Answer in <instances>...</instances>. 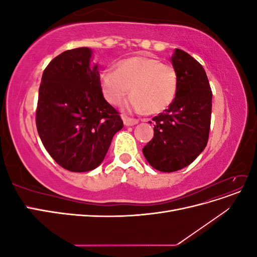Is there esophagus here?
Masks as SVG:
<instances>
[{"label": "esophagus", "mask_w": 257, "mask_h": 257, "mask_svg": "<svg viewBox=\"0 0 257 257\" xmlns=\"http://www.w3.org/2000/svg\"><path fill=\"white\" fill-rule=\"evenodd\" d=\"M123 122H124V125L126 126H132V125H135V124L138 123L137 119H133V118H128V116H123Z\"/></svg>", "instance_id": "34e87169"}]
</instances>
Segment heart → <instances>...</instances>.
Segmentation results:
<instances>
[{
    "label": "heart",
    "mask_w": 257,
    "mask_h": 257,
    "mask_svg": "<svg viewBox=\"0 0 257 257\" xmlns=\"http://www.w3.org/2000/svg\"><path fill=\"white\" fill-rule=\"evenodd\" d=\"M100 88L111 105L126 104L136 112L159 113L173 104L178 92V74L172 64L158 58L136 56L120 61L116 69L107 68L100 75Z\"/></svg>",
    "instance_id": "obj_1"
}]
</instances>
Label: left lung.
Segmentation results:
<instances>
[{
	"mask_svg": "<svg viewBox=\"0 0 257 257\" xmlns=\"http://www.w3.org/2000/svg\"><path fill=\"white\" fill-rule=\"evenodd\" d=\"M172 62L178 74L177 95L152 119L154 136L143 149L148 163L163 173L189 166L204 151L211 123L212 91L204 67L181 49H175Z\"/></svg>",
	"mask_w": 257,
	"mask_h": 257,
	"instance_id": "1",
	"label": "left lung"
}]
</instances>
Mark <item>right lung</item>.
<instances>
[{
  "label": "right lung",
  "mask_w": 257,
  "mask_h": 257,
  "mask_svg": "<svg viewBox=\"0 0 257 257\" xmlns=\"http://www.w3.org/2000/svg\"><path fill=\"white\" fill-rule=\"evenodd\" d=\"M92 51L66 50L45 68L38 91L36 127L45 149L69 172L96 168L123 127L120 113L104 98Z\"/></svg>",
  "instance_id": "add662e5"
}]
</instances>
